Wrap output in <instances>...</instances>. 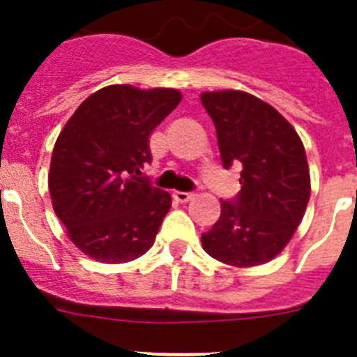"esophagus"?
<instances>
[{"mask_svg": "<svg viewBox=\"0 0 357 357\" xmlns=\"http://www.w3.org/2000/svg\"><path fill=\"white\" fill-rule=\"evenodd\" d=\"M173 197L178 202H188V200L193 199V193H190V191H173Z\"/></svg>", "mask_w": 357, "mask_h": 357, "instance_id": "34e87169", "label": "esophagus"}]
</instances>
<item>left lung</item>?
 Instances as JSON below:
<instances>
[{"instance_id":"left-lung-1","label":"left lung","mask_w":357,"mask_h":357,"mask_svg":"<svg viewBox=\"0 0 357 357\" xmlns=\"http://www.w3.org/2000/svg\"><path fill=\"white\" fill-rule=\"evenodd\" d=\"M217 129L222 166H243L237 199L220 200V217L202 248L248 268L272 261L301 225L310 200V172L301 138L278 109L243 91L200 94Z\"/></svg>"}]
</instances>
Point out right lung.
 I'll return each mask as SVG.
<instances>
[{
    "mask_svg": "<svg viewBox=\"0 0 357 357\" xmlns=\"http://www.w3.org/2000/svg\"><path fill=\"white\" fill-rule=\"evenodd\" d=\"M176 89L107 85L84 100L52 149V208L76 248L120 264L155 243L172 195L140 173L151 164L149 135L176 105Z\"/></svg>",
    "mask_w": 357,
    "mask_h": 357,
    "instance_id": "right-lung-1",
    "label": "right lung"
}]
</instances>
